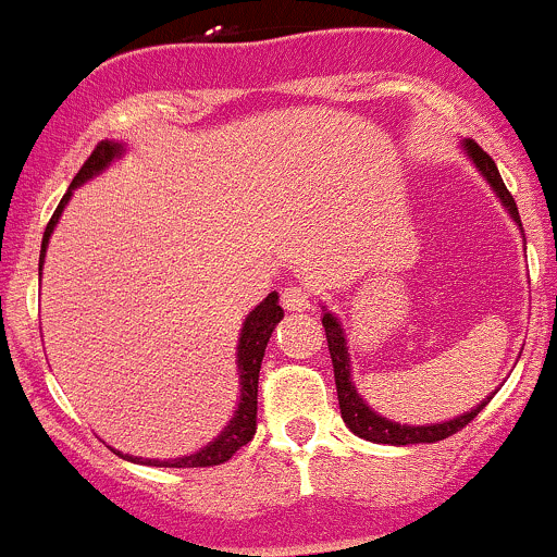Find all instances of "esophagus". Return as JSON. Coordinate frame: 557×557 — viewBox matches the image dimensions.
Wrapping results in <instances>:
<instances>
[{"label": "esophagus", "instance_id": "34e87169", "mask_svg": "<svg viewBox=\"0 0 557 557\" xmlns=\"http://www.w3.org/2000/svg\"><path fill=\"white\" fill-rule=\"evenodd\" d=\"M281 306L289 313H300L313 308V295L306 284H286L281 292Z\"/></svg>", "mask_w": 557, "mask_h": 557}]
</instances>
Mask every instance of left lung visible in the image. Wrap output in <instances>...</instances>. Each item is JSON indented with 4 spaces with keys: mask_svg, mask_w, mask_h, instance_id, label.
<instances>
[{
    "mask_svg": "<svg viewBox=\"0 0 557 557\" xmlns=\"http://www.w3.org/2000/svg\"><path fill=\"white\" fill-rule=\"evenodd\" d=\"M463 150H467L472 163L478 165L480 174L488 180V185L493 187V193L498 195V200L504 203V209L512 214V220L518 222L520 233H523V225H520V214L518 206H515V198L509 195L507 187H504L502 174H498L496 163L483 147L478 145L474 139L463 141ZM326 332V346H330V357H332V367H335V386H337V403H341V416L343 421L348 423L354 434L359 437L370 440V443L377 445H416V443H440V440L450 437V434L461 432L467 423L474 421L480 410L491 403V397L485 403H480L474 410L463 412V416L453 418V421H443V423H432V426H407V423H397L388 421V418L377 416L372 407L364 405V399L357 394V386L351 383V362H348V348H346V335L341 330V321H337L332 313H324L321 319ZM496 394V392H493Z\"/></svg>",
    "mask_w": 557,
    "mask_h": 557,
    "instance_id": "8db88e82",
    "label": "left lung"
}]
</instances>
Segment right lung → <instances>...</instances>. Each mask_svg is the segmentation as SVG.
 <instances>
[{
	"label": "right lung",
	"instance_id": "obj_1",
	"mask_svg": "<svg viewBox=\"0 0 557 557\" xmlns=\"http://www.w3.org/2000/svg\"><path fill=\"white\" fill-rule=\"evenodd\" d=\"M120 154H123V145H117V141H99V145H96V150L90 152V158L83 163V169L77 171V176H74L72 185H69L66 195L61 198L59 209L53 211L48 227H45L42 251H39V271H42L45 249H48L50 233H53V227L59 225V216H61V211H64V206L69 203V198H72L74 187H79L83 182L94 180L96 174H101V171H104L114 158H120ZM281 317H284V311H281V306H278L276 292H271V295H268L265 300H262L260 306L249 313V317H246L244 330H240V337H238L240 403H238L236 416L231 418V423L225 426V432H222L214 443H209L198 453H190V456L171 458V461H154V458L141 461V458L123 456L120 450H114V453L123 458H128V461L147 463V467L193 469V467H216V463H225L227 458H231L236 450L244 448V445L249 443L257 432V381H260V364H262V357H265L268 341H271L273 330H276Z\"/></svg>",
	"mask_w": 557,
	"mask_h": 557
}]
</instances>
